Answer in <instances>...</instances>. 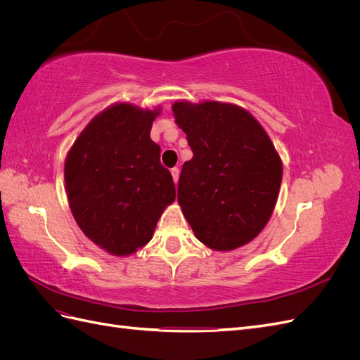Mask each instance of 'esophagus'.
I'll use <instances>...</instances> for the list:
<instances>
[{"label": "esophagus", "instance_id": "esophagus-1", "mask_svg": "<svg viewBox=\"0 0 360 360\" xmlns=\"http://www.w3.org/2000/svg\"><path fill=\"white\" fill-rule=\"evenodd\" d=\"M171 176H172L174 183L177 184V181H179V176H180V171H179V168H172V169H171Z\"/></svg>", "mask_w": 360, "mask_h": 360}]
</instances>
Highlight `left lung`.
I'll return each instance as SVG.
<instances>
[{
    "instance_id": "left-lung-1",
    "label": "left lung",
    "mask_w": 360,
    "mask_h": 360,
    "mask_svg": "<svg viewBox=\"0 0 360 360\" xmlns=\"http://www.w3.org/2000/svg\"><path fill=\"white\" fill-rule=\"evenodd\" d=\"M171 108L193 153L183 163L177 201L195 237L222 252L254 240L275 210L282 180L264 127L234 103L177 101Z\"/></svg>"
}]
</instances>
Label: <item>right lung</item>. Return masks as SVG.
Returning a JSON list of instances; mask_svg holds the SVG:
<instances>
[{"instance_id":"right-lung-1","label":"right lung","mask_w":360,"mask_h":360,"mask_svg":"<svg viewBox=\"0 0 360 360\" xmlns=\"http://www.w3.org/2000/svg\"><path fill=\"white\" fill-rule=\"evenodd\" d=\"M162 108L117 102L90 120L64 162L72 214L82 233L108 254L127 257L153 237L176 200L160 147L150 138Z\"/></svg>"}]
</instances>
